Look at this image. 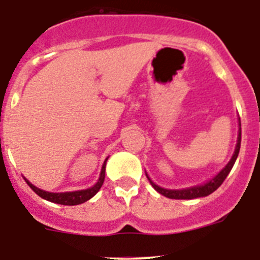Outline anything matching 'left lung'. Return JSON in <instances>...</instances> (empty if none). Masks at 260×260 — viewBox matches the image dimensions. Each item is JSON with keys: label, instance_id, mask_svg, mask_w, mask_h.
Masks as SVG:
<instances>
[{"label": "left lung", "instance_id": "1", "mask_svg": "<svg viewBox=\"0 0 260 260\" xmlns=\"http://www.w3.org/2000/svg\"><path fill=\"white\" fill-rule=\"evenodd\" d=\"M240 146H241V122H240V133H239V138H237V146H236L235 149V153H233L232 158H231L230 162L227 164L224 169H223L220 173L214 177L213 179L209 180L208 183H205L202 185H196V187H190V188H185V189H165V188H161L158 187L157 184H154L149 177L147 175L148 178L149 183L152 184V187L158 192V193L164 194L165 197H169V199H174V200H192V199H197V197H205V196H209L210 193H213L214 190L218 189L222 183L224 182L227 175L230 174V171L232 170L233 165L236 162V158L239 156V152H240Z\"/></svg>", "mask_w": 260, "mask_h": 260}]
</instances>
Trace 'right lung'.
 Wrapping results in <instances>:
<instances>
[{"label": "right lung", "instance_id": "1", "mask_svg": "<svg viewBox=\"0 0 260 260\" xmlns=\"http://www.w3.org/2000/svg\"><path fill=\"white\" fill-rule=\"evenodd\" d=\"M107 159L104 161L103 166H102V171H101V177L98 179L96 184L92 185L91 188H87V189H82V190H75V192H64V193H52V192H46V190H42L40 188L35 187L32 183L28 182L25 179V182L28 183L32 190L35 193H37L38 196L42 197V199L47 200L50 202H55V204H60V205H68V206H73V205H80L83 204L85 201L90 200L91 197H94L95 194L98 193V190L101 189L102 185H103L104 178H106V162Z\"/></svg>", "mask_w": 260, "mask_h": 260}]
</instances>
